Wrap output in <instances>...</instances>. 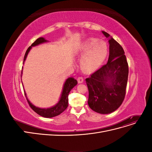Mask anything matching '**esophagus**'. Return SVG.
Listing matches in <instances>:
<instances>
[{
	"label": "esophagus",
	"instance_id": "esophagus-1",
	"mask_svg": "<svg viewBox=\"0 0 152 152\" xmlns=\"http://www.w3.org/2000/svg\"><path fill=\"white\" fill-rule=\"evenodd\" d=\"M77 81H78V83H79V84L83 83V82H84V79H83V77H79V78H78V79H77Z\"/></svg>",
	"mask_w": 152,
	"mask_h": 152
}]
</instances>
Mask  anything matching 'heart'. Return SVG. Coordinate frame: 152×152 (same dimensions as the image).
Here are the masks:
<instances>
[{"label":"heart","instance_id":"obj_1","mask_svg":"<svg viewBox=\"0 0 152 152\" xmlns=\"http://www.w3.org/2000/svg\"><path fill=\"white\" fill-rule=\"evenodd\" d=\"M108 45L104 40L90 38L82 42L78 52L80 59V66L87 72L95 71L103 65L108 54Z\"/></svg>","mask_w":152,"mask_h":152}]
</instances>
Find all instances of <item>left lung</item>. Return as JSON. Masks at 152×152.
I'll return each mask as SVG.
<instances>
[{
    "label": "left lung",
    "instance_id": "obj_1",
    "mask_svg": "<svg viewBox=\"0 0 152 152\" xmlns=\"http://www.w3.org/2000/svg\"><path fill=\"white\" fill-rule=\"evenodd\" d=\"M102 32L108 39V60L86 82L89 107L98 113L108 114L117 110L125 98L129 68L121 45L107 32Z\"/></svg>",
    "mask_w": 152,
    "mask_h": 152
}]
</instances>
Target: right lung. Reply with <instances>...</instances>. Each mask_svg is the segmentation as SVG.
Here are the masks:
<instances>
[{"mask_svg":"<svg viewBox=\"0 0 152 152\" xmlns=\"http://www.w3.org/2000/svg\"><path fill=\"white\" fill-rule=\"evenodd\" d=\"M48 42H49V41L45 39V38L44 37H40L37 39L35 42L31 45V46H30L28 48V49L26 50L23 64L25 63L26 57L28 56V54L32 48L37 46V45H39L41 44ZM22 74H23V70L21 72V75ZM77 81L76 79H75L73 77H68V79H66L65 83L63 84L61 94L58 103L55 105L53 106V107L47 108H42L35 107V105H34L30 102L28 98H27L25 91V94L26 96V99L28 101L29 105L30 106L31 109L33 110L35 112L39 114V115L45 118H52V117L59 115V114H61L63 112L65 111V110L68 107V103L69 93H70V91L73 88V87H74L75 86H77Z\"/></svg>","mask_w":152,"mask_h":152,"instance_id":"right-lung-1","label":"right lung"}]
</instances>
